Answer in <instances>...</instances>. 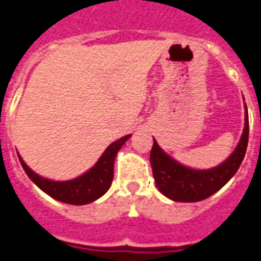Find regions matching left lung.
Segmentation results:
<instances>
[{
    "mask_svg": "<svg viewBox=\"0 0 261 261\" xmlns=\"http://www.w3.org/2000/svg\"><path fill=\"white\" fill-rule=\"evenodd\" d=\"M246 109V105H245ZM249 140V116L245 112L242 137L228 159L217 167L195 170L185 167L170 158L153 140L150 150V165L156 187L162 194L175 202H199L221 190L238 171L246 153Z\"/></svg>",
    "mask_w": 261,
    "mask_h": 261,
    "instance_id": "obj_1",
    "label": "left lung"
}]
</instances>
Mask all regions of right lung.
Instances as JSON below:
<instances>
[{"label": "right lung", "mask_w": 261, "mask_h": 261, "mask_svg": "<svg viewBox=\"0 0 261 261\" xmlns=\"http://www.w3.org/2000/svg\"><path fill=\"white\" fill-rule=\"evenodd\" d=\"M130 137L131 134L115 141L113 144L106 148V150L102 153L94 167H91L80 177L69 179V181H52V179L44 178L41 175L36 174L32 169H29V166L23 162L22 158L19 155L17 156H19L23 170L29 175V178L51 198L63 202V203L87 204L101 198L102 195L109 190L112 179H113L115 158L123 144Z\"/></svg>", "instance_id": "right-lung-1"}]
</instances>
